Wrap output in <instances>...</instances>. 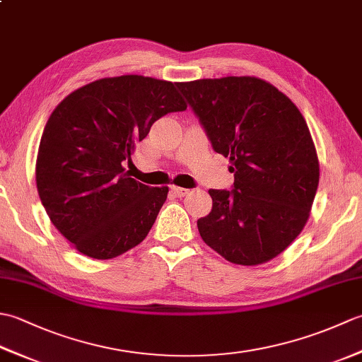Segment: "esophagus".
<instances>
[{
    "label": "esophagus",
    "mask_w": 362,
    "mask_h": 362,
    "mask_svg": "<svg viewBox=\"0 0 362 362\" xmlns=\"http://www.w3.org/2000/svg\"><path fill=\"white\" fill-rule=\"evenodd\" d=\"M171 193L174 194V196H177V197H185L188 193H189V189H187V188H180V187H171Z\"/></svg>",
    "instance_id": "34e87169"
}]
</instances>
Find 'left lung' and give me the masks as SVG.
<instances>
[{
  "label": "left lung",
  "mask_w": 362,
  "mask_h": 362,
  "mask_svg": "<svg viewBox=\"0 0 362 362\" xmlns=\"http://www.w3.org/2000/svg\"><path fill=\"white\" fill-rule=\"evenodd\" d=\"M213 149L230 157L233 189H210L202 240L233 264L275 258L302 232L319 185V160L302 113L250 76L177 82Z\"/></svg>",
  "instance_id": "1"
}]
</instances>
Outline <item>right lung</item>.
<instances>
[{
  "mask_svg": "<svg viewBox=\"0 0 362 362\" xmlns=\"http://www.w3.org/2000/svg\"><path fill=\"white\" fill-rule=\"evenodd\" d=\"M183 110L175 83L136 74L87 83L54 109L38 146L37 191L83 255L110 259L148 236L168 187L143 185L122 165L153 122Z\"/></svg>",
  "mask_w": 362,
  "mask_h": 362,
  "instance_id": "right-lung-1",
  "label": "right lung"
}]
</instances>
